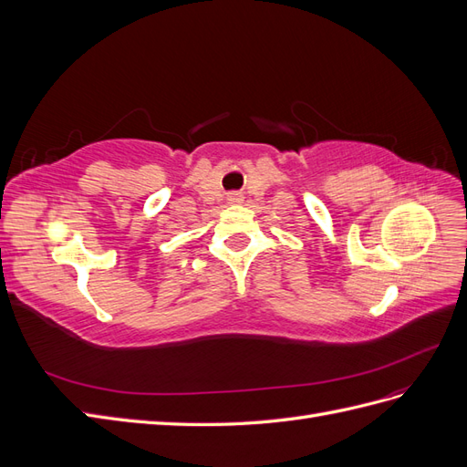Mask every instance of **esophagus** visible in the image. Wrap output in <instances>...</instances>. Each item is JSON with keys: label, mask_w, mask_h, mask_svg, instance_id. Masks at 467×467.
<instances>
[{"label": "esophagus", "mask_w": 467, "mask_h": 467, "mask_svg": "<svg viewBox=\"0 0 467 467\" xmlns=\"http://www.w3.org/2000/svg\"><path fill=\"white\" fill-rule=\"evenodd\" d=\"M239 201H242V199H239L237 194H232V196H230V202H239Z\"/></svg>", "instance_id": "34e87169"}]
</instances>
